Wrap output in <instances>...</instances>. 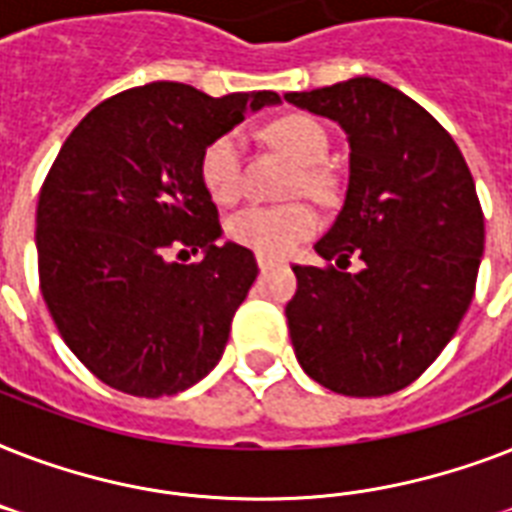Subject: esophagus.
I'll return each instance as SVG.
<instances>
[{
	"label": "esophagus",
	"instance_id": "obj_1",
	"mask_svg": "<svg viewBox=\"0 0 512 512\" xmlns=\"http://www.w3.org/2000/svg\"><path fill=\"white\" fill-rule=\"evenodd\" d=\"M257 265H260V271H268L273 265H279V260L271 255H263V252H257Z\"/></svg>",
	"mask_w": 512,
	"mask_h": 512
}]
</instances>
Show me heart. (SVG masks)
Here are the masks:
<instances>
[{
	"label": "heart",
	"instance_id": "b5f03b06",
	"mask_svg": "<svg viewBox=\"0 0 512 512\" xmlns=\"http://www.w3.org/2000/svg\"><path fill=\"white\" fill-rule=\"evenodd\" d=\"M271 143L303 164V183L308 191L324 188L319 164L327 162L329 135L319 119L308 114H287L268 124ZM201 183L217 204H236L244 193V138L231 130L217 135L201 154ZM319 228V217L305 204L289 207H249L233 215L225 231L241 247L263 255H287Z\"/></svg>",
	"mask_w": 512,
	"mask_h": 512
}]
</instances>
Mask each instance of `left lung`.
Here are the masks:
<instances>
[{
	"label": "left lung",
	"mask_w": 512,
	"mask_h": 512,
	"mask_svg": "<svg viewBox=\"0 0 512 512\" xmlns=\"http://www.w3.org/2000/svg\"><path fill=\"white\" fill-rule=\"evenodd\" d=\"M284 100L348 135V191L316 252L364 263L358 273L292 268V348L324 388L388 396L436 361L473 300L484 255L476 183L452 135L380 79L356 76Z\"/></svg>",
	"instance_id": "1"
}]
</instances>
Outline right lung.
Listing matches in <instances>:
<instances>
[{"instance_id": "1", "label": "right lung", "mask_w": 512, "mask_h": 512, "mask_svg": "<svg viewBox=\"0 0 512 512\" xmlns=\"http://www.w3.org/2000/svg\"><path fill=\"white\" fill-rule=\"evenodd\" d=\"M279 103L271 90L209 98L151 82L103 100L68 135L36 207L39 281L60 337L98 380L159 398L217 366L257 263L217 244L201 154L247 111ZM180 246L201 248L202 263L170 261Z\"/></svg>"}]
</instances>
